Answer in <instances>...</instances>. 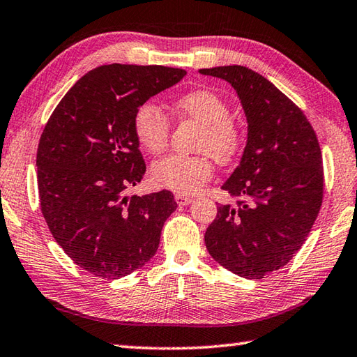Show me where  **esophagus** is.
<instances>
[{"instance_id": "1", "label": "esophagus", "mask_w": 357, "mask_h": 357, "mask_svg": "<svg viewBox=\"0 0 357 357\" xmlns=\"http://www.w3.org/2000/svg\"><path fill=\"white\" fill-rule=\"evenodd\" d=\"M174 201L178 202L179 206H187L190 204V202H193V198L192 197H187V195H174Z\"/></svg>"}]
</instances>
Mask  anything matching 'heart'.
<instances>
[{"instance_id":"obj_1","label":"heart","mask_w":357,"mask_h":357,"mask_svg":"<svg viewBox=\"0 0 357 357\" xmlns=\"http://www.w3.org/2000/svg\"><path fill=\"white\" fill-rule=\"evenodd\" d=\"M176 116L202 127L198 151L211 153L218 162H227L241 146V130L232 119L226 100L213 91L197 89L178 97L172 105ZM135 135L145 151L160 155L169 145L170 123L155 103L146 102L135 114ZM208 156H167L151 167V179L159 187L181 195L198 193L212 178Z\"/></svg>"}]
</instances>
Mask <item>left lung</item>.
<instances>
[{
  "label": "left lung",
  "instance_id": "left-lung-1",
  "mask_svg": "<svg viewBox=\"0 0 357 357\" xmlns=\"http://www.w3.org/2000/svg\"><path fill=\"white\" fill-rule=\"evenodd\" d=\"M226 80L248 122L240 164L221 185L236 204H221L207 227L208 254L243 278H263L303 246L324 195L322 153L305 114L263 75L244 66L199 69Z\"/></svg>",
  "mask_w": 357,
  "mask_h": 357
}]
</instances>
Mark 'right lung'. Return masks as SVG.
I'll return each mask as SVG.
<instances>
[{"label": "right lung", "instance_id": "1", "mask_svg": "<svg viewBox=\"0 0 357 357\" xmlns=\"http://www.w3.org/2000/svg\"><path fill=\"white\" fill-rule=\"evenodd\" d=\"M187 73L167 66L103 65L68 91L37 151L41 213L66 255L100 278H121L156 254L176 211L169 190L127 197L145 173L135 135L137 108Z\"/></svg>", "mask_w": 357, "mask_h": 357}]
</instances>
